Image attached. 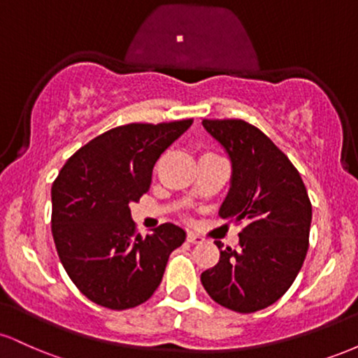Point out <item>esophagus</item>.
I'll return each mask as SVG.
<instances>
[{"instance_id":"obj_1","label":"esophagus","mask_w":358,"mask_h":358,"mask_svg":"<svg viewBox=\"0 0 358 358\" xmlns=\"http://www.w3.org/2000/svg\"><path fill=\"white\" fill-rule=\"evenodd\" d=\"M187 241L192 242V244H202L203 237L196 236V234H193V232H188V234H187Z\"/></svg>"}]
</instances>
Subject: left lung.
<instances>
[{"label": "left lung", "mask_w": 358, "mask_h": 358, "mask_svg": "<svg viewBox=\"0 0 358 358\" xmlns=\"http://www.w3.org/2000/svg\"><path fill=\"white\" fill-rule=\"evenodd\" d=\"M202 124L231 159V188L222 219L244 222L239 248L220 259L200 281L213 301L254 313L276 303L296 279L308 252L311 203L293 163L264 133L241 119Z\"/></svg>", "instance_id": "8db88e82"}]
</instances>
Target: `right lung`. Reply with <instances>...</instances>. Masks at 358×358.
<instances>
[{
    "label": "right lung",
    "instance_id": "add662e5",
    "mask_svg": "<svg viewBox=\"0 0 358 358\" xmlns=\"http://www.w3.org/2000/svg\"><path fill=\"white\" fill-rule=\"evenodd\" d=\"M192 119L106 131L69 158L52 185V234L60 262L84 296L109 310L151 298L187 232L163 224L136 234L129 203L151 185L159 155Z\"/></svg>",
    "mask_w": 358,
    "mask_h": 358
}]
</instances>
